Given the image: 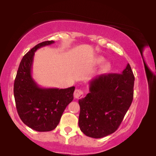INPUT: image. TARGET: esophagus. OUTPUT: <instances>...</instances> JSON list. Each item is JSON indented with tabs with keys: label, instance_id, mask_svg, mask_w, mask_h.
I'll list each match as a JSON object with an SVG mask.
<instances>
[{
	"label": "esophagus",
	"instance_id": "34e87169",
	"mask_svg": "<svg viewBox=\"0 0 156 156\" xmlns=\"http://www.w3.org/2000/svg\"><path fill=\"white\" fill-rule=\"evenodd\" d=\"M83 94L84 93L83 92V90H81V89H77L74 92V97L77 98V99H80V98H83Z\"/></svg>",
	"mask_w": 156,
	"mask_h": 156
}]
</instances>
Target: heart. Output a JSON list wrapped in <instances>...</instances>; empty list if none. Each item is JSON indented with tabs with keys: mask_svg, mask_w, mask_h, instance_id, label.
Here are the masks:
<instances>
[{
	"mask_svg": "<svg viewBox=\"0 0 156 156\" xmlns=\"http://www.w3.org/2000/svg\"><path fill=\"white\" fill-rule=\"evenodd\" d=\"M104 61H105L104 58H102V57H100V58H98V63L102 64V63H103V62H104ZM108 68H109V66L108 65V64H105V67H104L105 70H108Z\"/></svg>",
	"mask_w": 156,
	"mask_h": 156,
	"instance_id": "1",
	"label": "heart"
}]
</instances>
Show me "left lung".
<instances>
[{"label":"left lung","instance_id":"1","mask_svg":"<svg viewBox=\"0 0 156 156\" xmlns=\"http://www.w3.org/2000/svg\"><path fill=\"white\" fill-rule=\"evenodd\" d=\"M134 80L129 64L121 74H103L91 80L89 93L78 101V125L86 136L99 139L117 130L133 101Z\"/></svg>","mask_w":156,"mask_h":156}]
</instances>
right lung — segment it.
I'll use <instances>...</instances> for the list:
<instances>
[{"instance_id": "1", "label": "right lung", "mask_w": 156, "mask_h": 156, "mask_svg": "<svg viewBox=\"0 0 156 156\" xmlns=\"http://www.w3.org/2000/svg\"><path fill=\"white\" fill-rule=\"evenodd\" d=\"M54 43L45 41L34 46L23 56L15 83L14 96L21 120L39 132L51 131L59 123L64 109L73 100L75 87L67 89L42 88L31 76L34 53L39 48Z\"/></svg>"}]
</instances>
